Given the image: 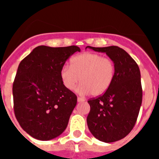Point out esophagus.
<instances>
[{
    "instance_id": "esophagus-1",
    "label": "esophagus",
    "mask_w": 159,
    "mask_h": 159,
    "mask_svg": "<svg viewBox=\"0 0 159 159\" xmlns=\"http://www.w3.org/2000/svg\"><path fill=\"white\" fill-rule=\"evenodd\" d=\"M85 100V99H84V98H82V97H78V98H77V101H78V102H84V101Z\"/></svg>"
}]
</instances>
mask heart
<instances>
[{
    "instance_id": "heart-1",
    "label": "heart",
    "mask_w": 159,
    "mask_h": 159,
    "mask_svg": "<svg viewBox=\"0 0 159 159\" xmlns=\"http://www.w3.org/2000/svg\"><path fill=\"white\" fill-rule=\"evenodd\" d=\"M60 79L67 90L72 91L80 82L79 92L99 96L109 89L116 76V64L101 54L84 52L73 57L71 66L64 65Z\"/></svg>"
}]
</instances>
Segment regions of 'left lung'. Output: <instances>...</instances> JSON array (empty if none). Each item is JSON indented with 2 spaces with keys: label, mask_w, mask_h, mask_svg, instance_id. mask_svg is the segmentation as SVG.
Returning a JSON list of instances; mask_svg holds the SVG:
<instances>
[{
  "label": "left lung",
  "mask_w": 159,
  "mask_h": 159,
  "mask_svg": "<svg viewBox=\"0 0 159 159\" xmlns=\"http://www.w3.org/2000/svg\"><path fill=\"white\" fill-rule=\"evenodd\" d=\"M87 48L106 52L116 64V76L109 89L88 99L91 110L87 118L88 128L97 139L113 143L126 137L137 121L143 99L139 67L118 46Z\"/></svg>",
  "instance_id": "obj_1"
}]
</instances>
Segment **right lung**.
I'll return each instance as SVG.
<instances>
[{"instance_id":"right-lung-1","label":"right lung","mask_w":159,"mask_h":159,"mask_svg":"<svg viewBox=\"0 0 159 159\" xmlns=\"http://www.w3.org/2000/svg\"><path fill=\"white\" fill-rule=\"evenodd\" d=\"M80 48L38 46L20 61L13 85L14 114L25 131L50 140L66 129L77 102L60 79V70Z\"/></svg>"}]
</instances>
